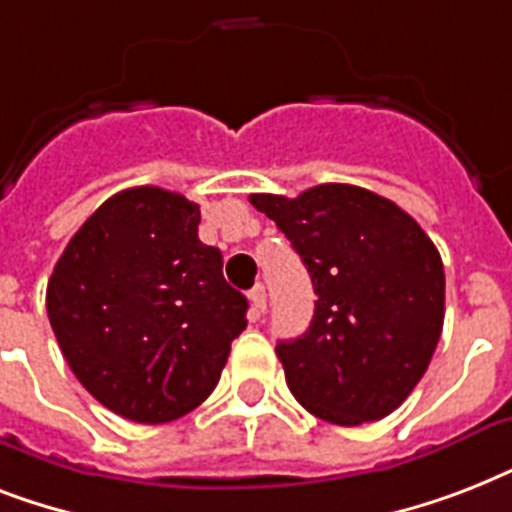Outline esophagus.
Wrapping results in <instances>:
<instances>
[{"mask_svg": "<svg viewBox=\"0 0 512 512\" xmlns=\"http://www.w3.org/2000/svg\"><path fill=\"white\" fill-rule=\"evenodd\" d=\"M249 305H252V316L260 319V316L265 313V308H268V297H265L263 284H257V287L249 292Z\"/></svg>", "mask_w": 512, "mask_h": 512, "instance_id": "34e87169", "label": "esophagus"}]
</instances>
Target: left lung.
<instances>
[{
  "mask_svg": "<svg viewBox=\"0 0 512 512\" xmlns=\"http://www.w3.org/2000/svg\"><path fill=\"white\" fill-rule=\"evenodd\" d=\"M311 273V327L276 345L292 396L321 420L364 425L404 404L444 327V263L412 215L345 183L297 199L252 193Z\"/></svg>",
  "mask_w": 512,
  "mask_h": 512,
  "instance_id": "left-lung-1",
  "label": "left lung"
}]
</instances>
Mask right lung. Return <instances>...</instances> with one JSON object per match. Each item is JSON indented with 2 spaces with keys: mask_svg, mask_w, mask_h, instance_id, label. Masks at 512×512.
I'll return each mask as SVG.
<instances>
[{
  "mask_svg": "<svg viewBox=\"0 0 512 512\" xmlns=\"http://www.w3.org/2000/svg\"><path fill=\"white\" fill-rule=\"evenodd\" d=\"M199 204L156 185L103 201L47 284V316L71 372L124 420L159 425L215 390L247 297L199 241Z\"/></svg>",
  "mask_w": 512,
  "mask_h": 512,
  "instance_id": "obj_1",
  "label": "right lung"
}]
</instances>
